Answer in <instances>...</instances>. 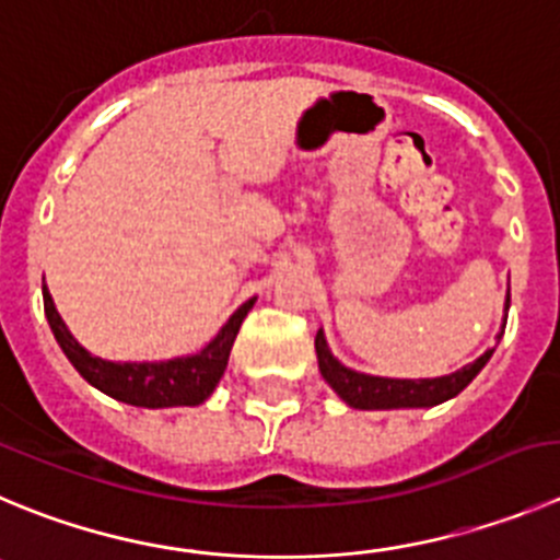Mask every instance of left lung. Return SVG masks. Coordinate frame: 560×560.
I'll return each instance as SVG.
<instances>
[{"instance_id": "1", "label": "left lung", "mask_w": 560, "mask_h": 560, "mask_svg": "<svg viewBox=\"0 0 560 560\" xmlns=\"http://www.w3.org/2000/svg\"><path fill=\"white\" fill-rule=\"evenodd\" d=\"M511 304V292L505 295V312ZM503 337V331L498 334V339ZM315 351H317V364H320V375L328 381L339 398L345 400L353 409H425V406L445 404V400L456 398L458 392L475 378V375L483 370V364L492 359L494 348L483 353V357L475 359L467 368L456 370L451 375H442V378H381V375H364L357 370L345 368L328 351L326 337L323 331H317L315 337Z\"/></svg>"}]
</instances>
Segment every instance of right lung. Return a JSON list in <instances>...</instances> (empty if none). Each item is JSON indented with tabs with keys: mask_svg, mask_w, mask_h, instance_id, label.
I'll use <instances>...</instances> for the list:
<instances>
[{
	"mask_svg": "<svg viewBox=\"0 0 560 560\" xmlns=\"http://www.w3.org/2000/svg\"><path fill=\"white\" fill-rule=\"evenodd\" d=\"M256 298L245 301L226 326L218 331V337L203 345L196 357L168 359V362H107V359L91 357V353L71 337L62 317L57 315L55 301L44 287V312L49 320L51 334L57 345L74 364L77 373L102 389L109 398L121 400L129 406H143V409H168V406H198L212 395V389L221 381L223 370L229 364L234 337L243 326L245 315L250 312Z\"/></svg>",
	"mask_w": 560,
	"mask_h": 560,
	"instance_id": "obj_1",
	"label": "right lung"
}]
</instances>
